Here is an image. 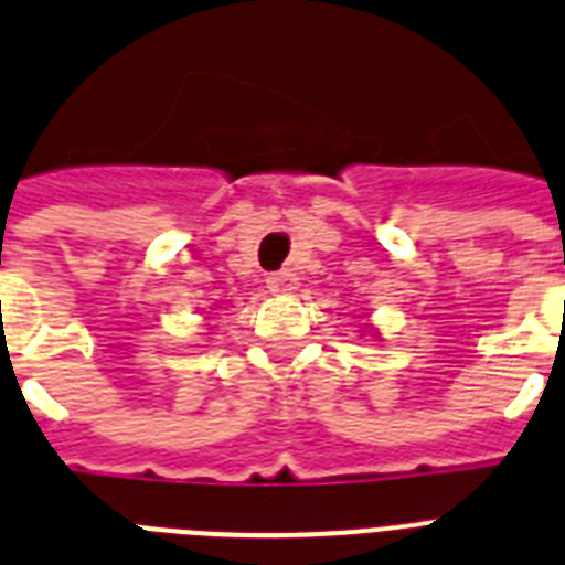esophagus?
Returning a JSON list of instances; mask_svg holds the SVG:
<instances>
[{
  "mask_svg": "<svg viewBox=\"0 0 565 565\" xmlns=\"http://www.w3.org/2000/svg\"><path fill=\"white\" fill-rule=\"evenodd\" d=\"M267 287L269 292H292L298 287V278L290 269H281V273L267 275Z\"/></svg>",
  "mask_w": 565,
  "mask_h": 565,
  "instance_id": "1",
  "label": "esophagus"
}]
</instances>
